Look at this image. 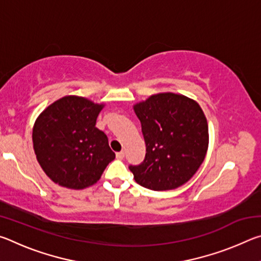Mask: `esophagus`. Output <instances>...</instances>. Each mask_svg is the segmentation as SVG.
Here are the masks:
<instances>
[{
	"label": "esophagus",
	"mask_w": 261,
	"mask_h": 261,
	"mask_svg": "<svg viewBox=\"0 0 261 261\" xmlns=\"http://www.w3.org/2000/svg\"><path fill=\"white\" fill-rule=\"evenodd\" d=\"M116 158L118 159V160H122V159H124V152H123V151L117 152L116 153Z\"/></svg>",
	"instance_id": "obj_1"
}]
</instances>
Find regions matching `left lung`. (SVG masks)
Returning a JSON list of instances; mask_svg holds the SVG:
<instances>
[{
  "instance_id": "8db88e82",
  "label": "left lung",
  "mask_w": 261,
  "mask_h": 261,
  "mask_svg": "<svg viewBox=\"0 0 261 261\" xmlns=\"http://www.w3.org/2000/svg\"><path fill=\"white\" fill-rule=\"evenodd\" d=\"M146 144L144 161L129 166L141 187L166 191L196 174L208 148V125L196 101L175 93H159L134 106Z\"/></svg>"
}]
</instances>
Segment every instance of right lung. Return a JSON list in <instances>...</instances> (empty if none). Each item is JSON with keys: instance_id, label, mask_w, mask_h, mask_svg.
Here are the masks:
<instances>
[{"instance_id": "add662e5", "label": "right lung", "mask_w": 261, "mask_h": 261, "mask_svg": "<svg viewBox=\"0 0 261 261\" xmlns=\"http://www.w3.org/2000/svg\"><path fill=\"white\" fill-rule=\"evenodd\" d=\"M103 106L68 95L39 115L32 132L34 153L54 183L74 190L91 187L115 159L107 136L95 126Z\"/></svg>"}]
</instances>
